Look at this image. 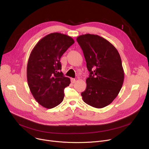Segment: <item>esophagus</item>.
<instances>
[{"label":"esophagus","mask_w":149,"mask_h":149,"mask_svg":"<svg viewBox=\"0 0 149 149\" xmlns=\"http://www.w3.org/2000/svg\"><path fill=\"white\" fill-rule=\"evenodd\" d=\"M75 81H76V79H71V83H75Z\"/></svg>","instance_id":"obj_1"}]
</instances>
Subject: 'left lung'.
<instances>
[{
	"mask_svg": "<svg viewBox=\"0 0 149 149\" xmlns=\"http://www.w3.org/2000/svg\"><path fill=\"white\" fill-rule=\"evenodd\" d=\"M90 72L82 99L88 105L101 109L110 104L118 95L124 72L118 51L106 39L86 34L77 38Z\"/></svg>",
	"mask_w": 149,
	"mask_h": 149,
	"instance_id": "obj_1",
	"label": "left lung"
}]
</instances>
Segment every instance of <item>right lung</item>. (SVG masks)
I'll return each mask as SVG.
<instances>
[{"mask_svg":"<svg viewBox=\"0 0 149 149\" xmlns=\"http://www.w3.org/2000/svg\"><path fill=\"white\" fill-rule=\"evenodd\" d=\"M70 36L58 33L46 35L31 51L27 65V81L30 91L38 103L47 109L60 104L64 89L70 83L60 70V58L74 43Z\"/></svg>","mask_w":149,"mask_h":149,"instance_id":"obj_1","label":"right lung"}]
</instances>
